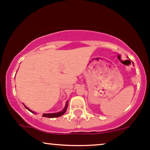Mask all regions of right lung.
Wrapping results in <instances>:
<instances>
[{
	"label": "right lung",
	"mask_w": 150,
	"mask_h": 150,
	"mask_svg": "<svg viewBox=\"0 0 150 150\" xmlns=\"http://www.w3.org/2000/svg\"><path fill=\"white\" fill-rule=\"evenodd\" d=\"M67 106H68V101H67L65 106H64V109L62 110V111L58 112H56V113H45V114L42 115V116H43V117H49V118H54V117H60V116L62 115H63V114L64 113V112H66L67 108ZM25 108H26V109H28V110H29L28 108H27V107L25 106ZM30 111L33 112L32 111V110H30Z\"/></svg>",
	"instance_id": "1"
}]
</instances>
